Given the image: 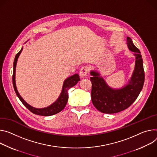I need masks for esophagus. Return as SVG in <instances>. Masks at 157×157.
<instances>
[{
    "label": "esophagus",
    "instance_id": "34e87169",
    "mask_svg": "<svg viewBox=\"0 0 157 157\" xmlns=\"http://www.w3.org/2000/svg\"><path fill=\"white\" fill-rule=\"evenodd\" d=\"M88 71H89V67L86 66H84L83 67H81V69H80V71H79V75L81 78H83V77H85L88 73Z\"/></svg>",
    "mask_w": 157,
    "mask_h": 157
}]
</instances>
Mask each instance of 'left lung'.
I'll return each instance as SVG.
<instances>
[{"label":"left lung","instance_id":"obj_1","mask_svg":"<svg viewBox=\"0 0 157 157\" xmlns=\"http://www.w3.org/2000/svg\"><path fill=\"white\" fill-rule=\"evenodd\" d=\"M129 49L135 52V67L131 80L120 90L109 88L99 74L91 71L90 80L92 83L91 100L94 107L103 113L112 114L128 108L136 100L144 86L145 72L143 59L140 50L133 44L130 37H127Z\"/></svg>","mask_w":157,"mask_h":157}]
</instances>
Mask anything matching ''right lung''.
I'll return each instance as SVG.
<instances>
[{"label": "right lung", "instance_id": "1", "mask_svg": "<svg viewBox=\"0 0 157 157\" xmlns=\"http://www.w3.org/2000/svg\"><path fill=\"white\" fill-rule=\"evenodd\" d=\"M22 49L16 54L15 59H14L13 61V75H12V82H13V86L14 88V90H15V92L21 101L23 103V105L28 109L29 111H31L33 113L36 114V115H40V116H51L53 115H55V114H57L61 111L64 107L66 105V103L68 100V94H67V91L68 90L74 86L75 85H76L78 82L80 80L79 75L78 74H75L73 76H71L67 78L63 84V90L62 92L61 93V95L58 98V99L51 106L44 108H41V109H38V108H35L29 105H28L24 99L21 98L20 94H19L17 88H16V81H15V75H16V63L17 61V59L19 58V56L22 52Z\"/></svg>", "mask_w": 157, "mask_h": 157}]
</instances>
